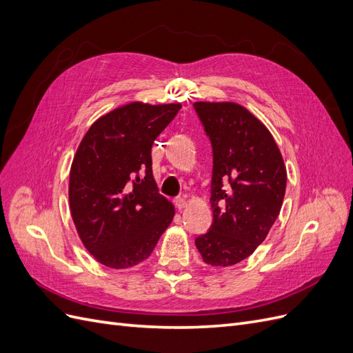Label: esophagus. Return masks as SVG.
I'll return each instance as SVG.
<instances>
[{
	"mask_svg": "<svg viewBox=\"0 0 353 353\" xmlns=\"http://www.w3.org/2000/svg\"><path fill=\"white\" fill-rule=\"evenodd\" d=\"M174 203H175L176 209H179V210H183L184 208H187V200H185V197H176V199L174 200Z\"/></svg>",
	"mask_w": 353,
	"mask_h": 353,
	"instance_id": "1",
	"label": "esophagus"
}]
</instances>
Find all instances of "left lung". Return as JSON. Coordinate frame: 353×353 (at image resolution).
<instances>
[{
    "instance_id": "1",
    "label": "left lung",
    "mask_w": 353,
    "mask_h": 353,
    "mask_svg": "<svg viewBox=\"0 0 353 353\" xmlns=\"http://www.w3.org/2000/svg\"><path fill=\"white\" fill-rule=\"evenodd\" d=\"M213 148L210 230L196 239L203 261L227 268L250 256L280 215L287 170L272 134L232 101H196Z\"/></svg>"
}]
</instances>
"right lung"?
Segmentation results:
<instances>
[{"label": "right lung", "mask_w": 353, "mask_h": 353, "mask_svg": "<svg viewBox=\"0 0 353 353\" xmlns=\"http://www.w3.org/2000/svg\"><path fill=\"white\" fill-rule=\"evenodd\" d=\"M179 103L132 101L95 121L83 135L69 176L78 236L95 261L125 270L145 261L170 225L175 208L159 194L152 145Z\"/></svg>", "instance_id": "right-lung-1"}]
</instances>
